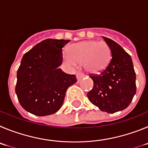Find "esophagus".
Here are the masks:
<instances>
[{"instance_id": "34e87169", "label": "esophagus", "mask_w": 148, "mask_h": 148, "mask_svg": "<svg viewBox=\"0 0 148 148\" xmlns=\"http://www.w3.org/2000/svg\"><path fill=\"white\" fill-rule=\"evenodd\" d=\"M86 77V74H83L82 72H77V79H78V81L81 80V79L83 78V77Z\"/></svg>"}]
</instances>
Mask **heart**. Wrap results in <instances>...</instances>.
<instances>
[{
  "mask_svg": "<svg viewBox=\"0 0 148 148\" xmlns=\"http://www.w3.org/2000/svg\"><path fill=\"white\" fill-rule=\"evenodd\" d=\"M111 58V51L105 41H86L71 46L65 51L63 58L69 66L78 68L84 63L88 72L97 74L106 69Z\"/></svg>",
  "mask_w": 148,
  "mask_h": 148,
  "instance_id": "1",
  "label": "heart"
}]
</instances>
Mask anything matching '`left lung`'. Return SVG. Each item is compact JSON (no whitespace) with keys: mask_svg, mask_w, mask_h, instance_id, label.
Returning <instances> with one entry per match:
<instances>
[{"mask_svg":"<svg viewBox=\"0 0 148 148\" xmlns=\"http://www.w3.org/2000/svg\"><path fill=\"white\" fill-rule=\"evenodd\" d=\"M103 39L112 57L100 74H90L94 87L87 97L102 111L113 114L125 109L132 101L136 91V73L130 56L114 40Z\"/></svg>","mask_w":148,"mask_h":148,"instance_id":"obj_1","label":"left lung"}]
</instances>
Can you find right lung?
Here are the masks:
<instances>
[{
  "mask_svg": "<svg viewBox=\"0 0 148 148\" xmlns=\"http://www.w3.org/2000/svg\"><path fill=\"white\" fill-rule=\"evenodd\" d=\"M69 40L46 39L23 55L17 72L15 92L21 106L36 116L51 115L62 106L75 74L63 72L62 49Z\"/></svg>",
  "mask_w": 148,
  "mask_h": 148,
  "instance_id": "right-lung-1",
  "label": "right lung"
}]
</instances>
